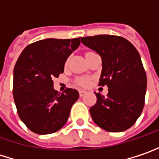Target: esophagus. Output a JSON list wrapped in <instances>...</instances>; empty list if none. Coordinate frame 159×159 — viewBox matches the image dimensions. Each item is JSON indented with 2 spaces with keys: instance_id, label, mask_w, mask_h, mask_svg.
I'll return each mask as SVG.
<instances>
[{
  "instance_id": "esophagus-1",
  "label": "esophagus",
  "mask_w": 159,
  "mask_h": 159,
  "mask_svg": "<svg viewBox=\"0 0 159 159\" xmlns=\"http://www.w3.org/2000/svg\"><path fill=\"white\" fill-rule=\"evenodd\" d=\"M86 93H87V92H86V91H84V90H80L79 91V95L81 96V97L84 96Z\"/></svg>"
}]
</instances>
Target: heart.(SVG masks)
I'll return each mask as SVG.
<instances>
[{"instance_id": "obj_1", "label": "heart", "mask_w": 159, "mask_h": 159, "mask_svg": "<svg viewBox=\"0 0 159 159\" xmlns=\"http://www.w3.org/2000/svg\"><path fill=\"white\" fill-rule=\"evenodd\" d=\"M78 84L80 85H87L89 84V80L87 78H81L78 80Z\"/></svg>"}]
</instances>
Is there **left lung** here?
<instances>
[{"instance_id": "left-lung-1", "label": "left lung", "mask_w": 159, "mask_h": 159, "mask_svg": "<svg viewBox=\"0 0 159 159\" xmlns=\"http://www.w3.org/2000/svg\"><path fill=\"white\" fill-rule=\"evenodd\" d=\"M87 48L102 57L99 85H107L106 97L96 93V103L90 114L96 125L110 132L129 129L144 107L147 76L140 56L126 39L97 35L81 39Z\"/></svg>"}]
</instances>
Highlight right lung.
I'll use <instances>...</instances> for the list:
<instances>
[{
    "label": "right lung",
    "instance_id": "right-lung-1",
    "mask_svg": "<svg viewBox=\"0 0 159 159\" xmlns=\"http://www.w3.org/2000/svg\"><path fill=\"white\" fill-rule=\"evenodd\" d=\"M80 39H46L26 47L13 71V97L18 114L31 131L45 135L64 126L77 90L54 89L53 79L64 72L65 63L80 45Z\"/></svg>",
    "mask_w": 159,
    "mask_h": 159
}]
</instances>
